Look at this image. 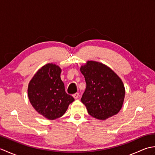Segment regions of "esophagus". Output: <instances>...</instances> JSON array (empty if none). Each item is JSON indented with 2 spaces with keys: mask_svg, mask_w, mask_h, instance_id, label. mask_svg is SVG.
<instances>
[{
  "mask_svg": "<svg viewBox=\"0 0 155 155\" xmlns=\"http://www.w3.org/2000/svg\"><path fill=\"white\" fill-rule=\"evenodd\" d=\"M78 97H79V94L78 93H76L74 94H73V98L74 99H78Z\"/></svg>",
  "mask_w": 155,
  "mask_h": 155,
  "instance_id": "1",
  "label": "esophagus"
}]
</instances>
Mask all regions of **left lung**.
<instances>
[{
  "instance_id": "obj_1",
  "label": "left lung",
  "mask_w": 155,
  "mask_h": 155,
  "mask_svg": "<svg viewBox=\"0 0 155 155\" xmlns=\"http://www.w3.org/2000/svg\"><path fill=\"white\" fill-rule=\"evenodd\" d=\"M87 87L81 102L91 116L104 120L118 113L124 103L125 88L116 72L102 62L87 61L81 66Z\"/></svg>"
}]
</instances>
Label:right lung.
<instances>
[{"label": "right lung", "instance_id": "obj_1", "mask_svg": "<svg viewBox=\"0 0 155 155\" xmlns=\"http://www.w3.org/2000/svg\"><path fill=\"white\" fill-rule=\"evenodd\" d=\"M61 68L48 63L39 68L28 83V97L35 110L48 120L61 117L74 98L66 93Z\"/></svg>", "mask_w": 155, "mask_h": 155}]
</instances>
